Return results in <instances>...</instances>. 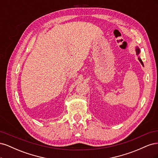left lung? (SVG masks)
<instances>
[{"label": "left lung", "instance_id": "left-lung-1", "mask_svg": "<svg viewBox=\"0 0 158 158\" xmlns=\"http://www.w3.org/2000/svg\"><path fill=\"white\" fill-rule=\"evenodd\" d=\"M136 53H137V55H138V54H139V52H140V49H138V47H137V48H136ZM139 59V61L140 62V63H141V64H142V65H144V64H143V63H142V60H141L140 59Z\"/></svg>", "mask_w": 158, "mask_h": 158}]
</instances>
